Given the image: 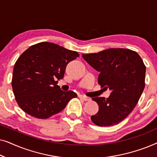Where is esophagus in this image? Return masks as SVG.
Returning a JSON list of instances; mask_svg holds the SVG:
<instances>
[{
  "label": "esophagus",
  "mask_w": 157,
  "mask_h": 157,
  "mask_svg": "<svg viewBox=\"0 0 157 157\" xmlns=\"http://www.w3.org/2000/svg\"><path fill=\"white\" fill-rule=\"evenodd\" d=\"M79 97H80L81 99H83V101H89L90 99L89 97H87V96H83V95H79Z\"/></svg>",
  "instance_id": "esophagus-1"
}]
</instances>
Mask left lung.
Segmentation results:
<instances>
[{
	"instance_id": "1",
	"label": "left lung",
	"mask_w": 157,
	"mask_h": 157,
	"mask_svg": "<svg viewBox=\"0 0 157 157\" xmlns=\"http://www.w3.org/2000/svg\"><path fill=\"white\" fill-rule=\"evenodd\" d=\"M82 57L99 72L98 83L109 89L108 98L94 97L99 109L91 116L99 126L117 125L132 113L145 86L146 66L136 51L126 48H109Z\"/></svg>"
}]
</instances>
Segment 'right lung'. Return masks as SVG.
Listing matches in <instances>:
<instances>
[{
    "label": "right lung",
    "mask_w": 157,
    "mask_h": 157,
    "mask_svg": "<svg viewBox=\"0 0 157 157\" xmlns=\"http://www.w3.org/2000/svg\"><path fill=\"white\" fill-rule=\"evenodd\" d=\"M79 55L59 45L41 42L30 46L15 63L12 88L20 108L38 119L59 113L77 96L57 85L63 78L67 64Z\"/></svg>",
    "instance_id": "add662e5"
}]
</instances>
